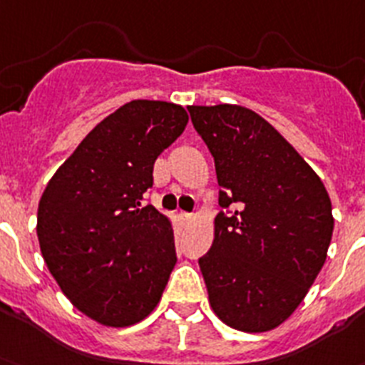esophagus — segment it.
I'll return each instance as SVG.
<instances>
[{
    "label": "esophagus",
    "mask_w": 365,
    "mask_h": 365,
    "mask_svg": "<svg viewBox=\"0 0 365 365\" xmlns=\"http://www.w3.org/2000/svg\"><path fill=\"white\" fill-rule=\"evenodd\" d=\"M180 218H182V222H189L192 218L191 213H180Z\"/></svg>",
    "instance_id": "obj_1"
}]
</instances>
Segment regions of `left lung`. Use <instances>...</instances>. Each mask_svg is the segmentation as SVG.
Returning a JSON list of instances; mask_svg holds the SVG:
<instances>
[{
  "label": "left lung",
  "mask_w": 365,
  "mask_h": 365,
  "mask_svg": "<svg viewBox=\"0 0 365 365\" xmlns=\"http://www.w3.org/2000/svg\"><path fill=\"white\" fill-rule=\"evenodd\" d=\"M187 110L220 185L213 246L198 259L211 307L230 327L270 331L322 270L334 227L331 198L259 113L237 104Z\"/></svg>",
  "instance_id": "obj_1"
}]
</instances>
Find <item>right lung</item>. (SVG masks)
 <instances>
[{
	"instance_id": "add662e5",
	"label": "right lung",
	"mask_w": 365,
	"mask_h": 365,
	"mask_svg": "<svg viewBox=\"0 0 365 365\" xmlns=\"http://www.w3.org/2000/svg\"><path fill=\"white\" fill-rule=\"evenodd\" d=\"M187 121L178 104L126 103L82 139L43 191V261L73 305L103 325L150 314L176 264L170 222L143 200L154 161Z\"/></svg>"
}]
</instances>
